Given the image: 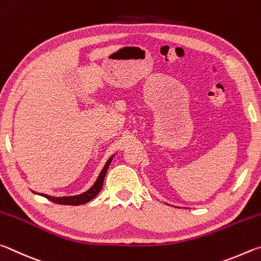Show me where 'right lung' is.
Returning <instances> with one entry per match:
<instances>
[{
  "label": "right lung",
  "mask_w": 261,
  "mask_h": 261,
  "mask_svg": "<svg viewBox=\"0 0 261 261\" xmlns=\"http://www.w3.org/2000/svg\"><path fill=\"white\" fill-rule=\"evenodd\" d=\"M112 158H113V156L109 158V161L104 165L103 170L100 171L97 180H96L94 186L91 187L89 190H87L86 193L76 195V196H67V197H53V196L44 195V194H40V195L43 196V197H45L47 199H49L50 202L56 203V204H62V205H81V204L90 202L91 199H94L96 196L98 195L100 189H102L104 177H105V174H107V171L110 166V164H111V162H112ZM34 194H36V193H34Z\"/></svg>",
  "instance_id": "right-lung-1"
}]
</instances>
